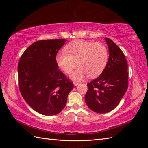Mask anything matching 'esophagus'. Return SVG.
Returning <instances> with one entry per match:
<instances>
[{"label":"esophagus","instance_id":"obj_1","mask_svg":"<svg viewBox=\"0 0 148 148\" xmlns=\"http://www.w3.org/2000/svg\"><path fill=\"white\" fill-rule=\"evenodd\" d=\"M79 84H80L79 83H77V82H74V86H77L79 85Z\"/></svg>","mask_w":148,"mask_h":148}]
</instances>
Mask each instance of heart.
<instances>
[{
	"label": "heart",
	"mask_w": 148,
	"mask_h": 148,
	"mask_svg": "<svg viewBox=\"0 0 148 148\" xmlns=\"http://www.w3.org/2000/svg\"><path fill=\"white\" fill-rule=\"evenodd\" d=\"M64 51L56 54V64L67 74L71 73L77 64L78 68L71 76L76 81H82L86 76H99L108 62V49L102 42L76 40L66 46Z\"/></svg>",
	"instance_id": "b5f03b06"
}]
</instances>
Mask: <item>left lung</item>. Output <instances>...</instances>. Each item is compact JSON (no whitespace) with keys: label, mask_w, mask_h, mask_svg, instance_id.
Returning a JSON list of instances; mask_svg holds the SVG:
<instances>
[{"label":"left lung","mask_w":148,"mask_h":148,"mask_svg":"<svg viewBox=\"0 0 148 148\" xmlns=\"http://www.w3.org/2000/svg\"><path fill=\"white\" fill-rule=\"evenodd\" d=\"M109 48V60L104 70L97 79L87 84L85 102L97 113L114 109L128 88V64L121 49L109 38H105Z\"/></svg>","instance_id":"left-lung-1"}]
</instances>
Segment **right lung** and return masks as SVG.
I'll return each instance as SVG.
<instances>
[{
    "instance_id": "1",
    "label": "right lung",
    "mask_w": 148,
    "mask_h": 148,
    "mask_svg": "<svg viewBox=\"0 0 148 148\" xmlns=\"http://www.w3.org/2000/svg\"><path fill=\"white\" fill-rule=\"evenodd\" d=\"M66 39L42 40L31 45L18 64L19 88L24 100L40 114L56 115L67 103L73 83L59 70L55 57Z\"/></svg>"
}]
</instances>
